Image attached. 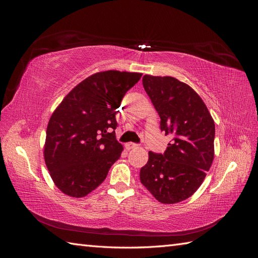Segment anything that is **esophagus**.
Wrapping results in <instances>:
<instances>
[{
    "label": "esophagus",
    "instance_id": "obj_1",
    "mask_svg": "<svg viewBox=\"0 0 258 258\" xmlns=\"http://www.w3.org/2000/svg\"><path fill=\"white\" fill-rule=\"evenodd\" d=\"M124 147H126L128 151H130V150H132V148H136V147H138V144H136V143H132V142H129V143H127L126 145H124Z\"/></svg>",
    "mask_w": 258,
    "mask_h": 258
}]
</instances>
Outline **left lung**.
Masks as SVG:
<instances>
[{"label": "left lung", "instance_id": "8db88e82", "mask_svg": "<svg viewBox=\"0 0 258 258\" xmlns=\"http://www.w3.org/2000/svg\"><path fill=\"white\" fill-rule=\"evenodd\" d=\"M143 87L172 140L163 154L148 152L140 181L161 204L181 202L204 182L214 159L215 124L190 86L171 76H143Z\"/></svg>", "mask_w": 258, "mask_h": 258}]
</instances>
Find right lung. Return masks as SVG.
<instances>
[{"label":"right lung","instance_id":"right-lung-1","mask_svg":"<svg viewBox=\"0 0 258 258\" xmlns=\"http://www.w3.org/2000/svg\"><path fill=\"white\" fill-rule=\"evenodd\" d=\"M141 73L98 72L70 91L46 130L44 159L52 181L68 196H87L102 183L123 147L117 142V108Z\"/></svg>","mask_w":258,"mask_h":258}]
</instances>
